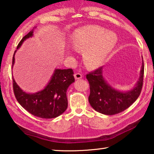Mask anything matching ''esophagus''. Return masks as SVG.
I'll return each mask as SVG.
<instances>
[{
  "label": "esophagus",
  "mask_w": 154,
  "mask_h": 154,
  "mask_svg": "<svg viewBox=\"0 0 154 154\" xmlns=\"http://www.w3.org/2000/svg\"><path fill=\"white\" fill-rule=\"evenodd\" d=\"M74 76H75V79H81L82 77H83V75H82L81 73L77 72V73H75V74H74Z\"/></svg>",
  "instance_id": "obj_1"
}]
</instances>
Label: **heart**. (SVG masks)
Masks as SVG:
<instances>
[{
  "instance_id": "heart-1",
  "label": "heart",
  "mask_w": 154,
  "mask_h": 154,
  "mask_svg": "<svg viewBox=\"0 0 154 154\" xmlns=\"http://www.w3.org/2000/svg\"><path fill=\"white\" fill-rule=\"evenodd\" d=\"M117 38L112 32L102 27L91 25L78 29L71 38L75 49L85 50V60L88 66L95 67L106 57L116 43Z\"/></svg>"
}]
</instances>
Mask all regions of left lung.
Wrapping results in <instances>:
<instances>
[{
	"instance_id": "8db88e82",
	"label": "left lung",
	"mask_w": 154,
	"mask_h": 154,
	"mask_svg": "<svg viewBox=\"0 0 154 154\" xmlns=\"http://www.w3.org/2000/svg\"><path fill=\"white\" fill-rule=\"evenodd\" d=\"M144 62L140 78L135 88L131 91L121 92L113 89L104 81L102 68L96 69L86 75L90 85V104L94 110L105 115H115L131 106L140 96L144 79Z\"/></svg>"
}]
</instances>
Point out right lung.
<instances>
[{
  "label": "right lung",
  "mask_w": 154,
  "mask_h": 154,
  "mask_svg": "<svg viewBox=\"0 0 154 154\" xmlns=\"http://www.w3.org/2000/svg\"><path fill=\"white\" fill-rule=\"evenodd\" d=\"M33 31L22 38L17 49L22 45L25 39L33 35ZM14 53L12 66L14 63ZM75 81L72 69H56L54 75L45 89L34 94L23 92L12 78L13 92L16 100L23 108L35 116L41 119H53L66 111L68 106L66 90Z\"/></svg>",
  "instance_id": "obj_1"
}]
</instances>
